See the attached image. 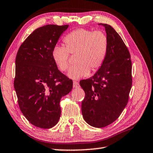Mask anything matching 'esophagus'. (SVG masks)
<instances>
[{"instance_id":"1","label":"esophagus","mask_w":153,"mask_h":153,"mask_svg":"<svg viewBox=\"0 0 153 153\" xmlns=\"http://www.w3.org/2000/svg\"><path fill=\"white\" fill-rule=\"evenodd\" d=\"M73 86H74V88H77L79 86V83L76 81H74Z\"/></svg>"}]
</instances>
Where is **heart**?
<instances>
[{"mask_svg": "<svg viewBox=\"0 0 153 153\" xmlns=\"http://www.w3.org/2000/svg\"><path fill=\"white\" fill-rule=\"evenodd\" d=\"M65 46L56 45L52 51V58L58 69L65 71L69 65L71 55H77L76 65L71 67L68 76L78 79L88 76L90 70L98 71L107 57L108 40L101 31L77 29L64 38Z\"/></svg>", "mask_w": 153, "mask_h": 153, "instance_id": "obj_1", "label": "heart"}]
</instances>
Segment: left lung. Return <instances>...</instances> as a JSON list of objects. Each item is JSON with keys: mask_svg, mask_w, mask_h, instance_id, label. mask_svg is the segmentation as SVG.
<instances>
[{"mask_svg": "<svg viewBox=\"0 0 153 153\" xmlns=\"http://www.w3.org/2000/svg\"><path fill=\"white\" fill-rule=\"evenodd\" d=\"M100 24L105 27L108 40L107 57L94 76L79 82L85 92L82 102L83 117L95 128H104L120 117L128 104L132 85L128 48L111 25Z\"/></svg>", "mask_w": 153, "mask_h": 153, "instance_id": "1", "label": "left lung"}]
</instances>
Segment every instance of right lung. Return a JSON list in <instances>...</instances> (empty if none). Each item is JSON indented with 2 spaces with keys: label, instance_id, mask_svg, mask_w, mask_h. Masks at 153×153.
<instances>
[{
  "label": "right lung",
  "instance_id": "obj_1",
  "mask_svg": "<svg viewBox=\"0 0 153 153\" xmlns=\"http://www.w3.org/2000/svg\"><path fill=\"white\" fill-rule=\"evenodd\" d=\"M69 25H46L35 30L21 45L15 59L14 88L21 111L38 128L55 126L60 100L73 82L59 70L52 51Z\"/></svg>",
  "mask_w": 153,
  "mask_h": 153
}]
</instances>
